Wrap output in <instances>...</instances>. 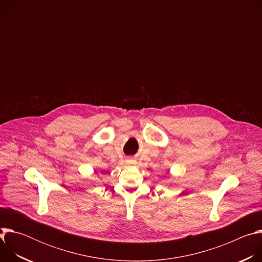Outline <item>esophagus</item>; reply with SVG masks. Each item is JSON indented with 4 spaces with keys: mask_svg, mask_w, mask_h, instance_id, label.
<instances>
[{
    "mask_svg": "<svg viewBox=\"0 0 262 262\" xmlns=\"http://www.w3.org/2000/svg\"><path fill=\"white\" fill-rule=\"evenodd\" d=\"M134 162H135L134 160H127V163H128V164H134Z\"/></svg>",
    "mask_w": 262,
    "mask_h": 262,
    "instance_id": "1",
    "label": "esophagus"
}]
</instances>
